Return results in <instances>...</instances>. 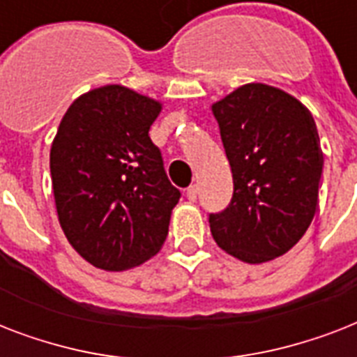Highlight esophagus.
I'll return each instance as SVG.
<instances>
[{
    "label": "esophagus",
    "instance_id": "34e87169",
    "mask_svg": "<svg viewBox=\"0 0 357 357\" xmlns=\"http://www.w3.org/2000/svg\"><path fill=\"white\" fill-rule=\"evenodd\" d=\"M187 198H189V202H196V198H198V187L196 185H190L187 189Z\"/></svg>",
    "mask_w": 357,
    "mask_h": 357
}]
</instances>
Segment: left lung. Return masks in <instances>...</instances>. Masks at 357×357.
<instances>
[{
  "label": "left lung",
  "mask_w": 357,
  "mask_h": 357,
  "mask_svg": "<svg viewBox=\"0 0 357 357\" xmlns=\"http://www.w3.org/2000/svg\"><path fill=\"white\" fill-rule=\"evenodd\" d=\"M234 176L229 206L209 217L213 238L238 261L287 254L319 206L321 139L310 109L289 92L246 83L211 105Z\"/></svg>",
  "instance_id": "1"
}]
</instances>
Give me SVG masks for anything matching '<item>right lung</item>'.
Segmentation results:
<instances>
[{
    "mask_svg": "<svg viewBox=\"0 0 357 357\" xmlns=\"http://www.w3.org/2000/svg\"><path fill=\"white\" fill-rule=\"evenodd\" d=\"M161 109L128 86L103 85L74 100L59 123L50 151L59 224L96 268L128 271L165 244L181 195L148 135Z\"/></svg>",
    "mask_w": 357,
    "mask_h": 357,
    "instance_id": "add662e5",
    "label": "right lung"
}]
</instances>
